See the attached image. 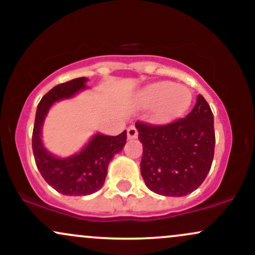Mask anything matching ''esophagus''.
Listing matches in <instances>:
<instances>
[{
  "label": "esophagus",
  "mask_w": 255,
  "mask_h": 255,
  "mask_svg": "<svg viewBox=\"0 0 255 255\" xmlns=\"http://www.w3.org/2000/svg\"><path fill=\"white\" fill-rule=\"evenodd\" d=\"M127 135L128 139H135L137 136V129L135 128V126H129V127H128Z\"/></svg>",
  "instance_id": "1"
}]
</instances>
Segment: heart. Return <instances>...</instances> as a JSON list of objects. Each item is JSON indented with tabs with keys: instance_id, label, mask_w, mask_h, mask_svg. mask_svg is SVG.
Segmentation results:
<instances>
[{
	"instance_id": "obj_1",
	"label": "heart",
	"mask_w": 255,
	"mask_h": 255,
	"mask_svg": "<svg viewBox=\"0 0 255 255\" xmlns=\"http://www.w3.org/2000/svg\"><path fill=\"white\" fill-rule=\"evenodd\" d=\"M193 101L192 91L174 83H157L141 93L142 104L153 107L152 116L157 121H169L183 115Z\"/></svg>"
}]
</instances>
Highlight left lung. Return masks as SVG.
Here are the masks:
<instances>
[{
	"instance_id": "1",
	"label": "left lung",
	"mask_w": 255,
	"mask_h": 255,
	"mask_svg": "<svg viewBox=\"0 0 255 255\" xmlns=\"http://www.w3.org/2000/svg\"><path fill=\"white\" fill-rule=\"evenodd\" d=\"M142 144L141 176L150 191L165 197L194 192L209 174L215 154L213 114L201 95L191 113L166 125L137 121Z\"/></svg>"
}]
</instances>
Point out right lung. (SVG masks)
Returning a JSON list of instances; mask_svg holds the SVG:
<instances>
[{"mask_svg": "<svg viewBox=\"0 0 255 255\" xmlns=\"http://www.w3.org/2000/svg\"><path fill=\"white\" fill-rule=\"evenodd\" d=\"M86 78H77L55 86L40 99L32 133V150L38 170L54 189L64 195H90L103 186L109 162L124 148L127 131L116 136L96 134L79 153L57 158L43 146L42 126L52 103L71 98L86 89Z\"/></svg>", "mask_w": 255, "mask_h": 255, "instance_id": "right-lung-1", "label": "right lung"}]
</instances>
